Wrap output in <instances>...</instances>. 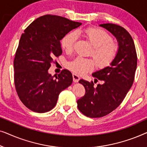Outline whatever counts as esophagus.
Returning <instances> with one entry per match:
<instances>
[{
	"label": "esophagus",
	"mask_w": 147,
	"mask_h": 147,
	"mask_svg": "<svg viewBox=\"0 0 147 147\" xmlns=\"http://www.w3.org/2000/svg\"><path fill=\"white\" fill-rule=\"evenodd\" d=\"M80 80V78L78 75L75 74H73V80L74 82H78Z\"/></svg>",
	"instance_id": "34e87169"
}]
</instances>
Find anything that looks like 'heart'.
Returning <instances> with one entry per match:
<instances>
[{
	"instance_id": "obj_1",
	"label": "heart",
	"mask_w": 147,
	"mask_h": 147,
	"mask_svg": "<svg viewBox=\"0 0 147 147\" xmlns=\"http://www.w3.org/2000/svg\"><path fill=\"white\" fill-rule=\"evenodd\" d=\"M79 35L85 37L93 46L90 55L93 56L98 67L104 68L113 62L117 55L118 46L112 41L109 34L98 28L88 27L66 34L61 41V47L66 53L73 52L77 36ZM96 65L94 59L78 57L67 64V68L77 75H84L94 70Z\"/></svg>"
}]
</instances>
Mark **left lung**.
<instances>
[{
	"label": "left lung",
	"instance_id": "obj_1",
	"mask_svg": "<svg viewBox=\"0 0 147 147\" xmlns=\"http://www.w3.org/2000/svg\"><path fill=\"white\" fill-rule=\"evenodd\" d=\"M117 39L118 51L113 62L104 69L92 74L95 79L102 81L94 86L93 82L80 80L86 94L77 101L78 108L90 118H100L116 109L126 97L134 82L137 66V55L133 39L121 26L112 23L100 25Z\"/></svg>",
	"mask_w": 147,
	"mask_h": 147
}]
</instances>
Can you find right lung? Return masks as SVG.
Wrapping results in <instances>:
<instances>
[{
	"label": "right lung",
	"instance_id": "right-lung-1",
	"mask_svg": "<svg viewBox=\"0 0 147 147\" xmlns=\"http://www.w3.org/2000/svg\"><path fill=\"white\" fill-rule=\"evenodd\" d=\"M81 25L60 16L46 15L35 20L22 34L14 59V81L20 100L32 111H50L60 92L72 84L69 70L51 76L48 69L54 58L61 55L62 38Z\"/></svg>",
	"mask_w": 147,
	"mask_h": 147
}]
</instances>
